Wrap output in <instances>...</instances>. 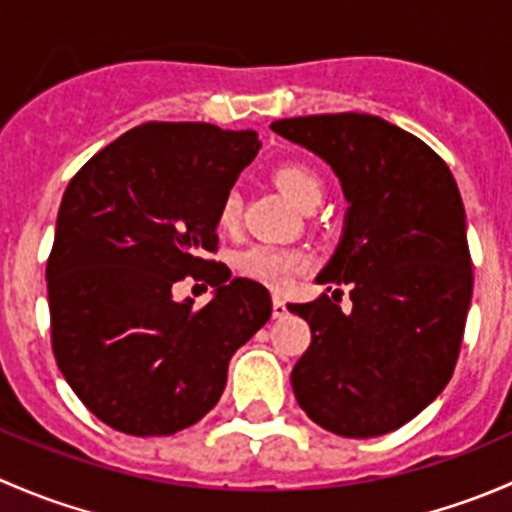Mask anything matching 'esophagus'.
Masks as SVG:
<instances>
[{
    "label": "esophagus",
    "mask_w": 512,
    "mask_h": 512,
    "mask_svg": "<svg viewBox=\"0 0 512 512\" xmlns=\"http://www.w3.org/2000/svg\"><path fill=\"white\" fill-rule=\"evenodd\" d=\"M272 317L275 319H285L287 317V304L282 297L272 299Z\"/></svg>",
    "instance_id": "esophagus-1"
}]
</instances>
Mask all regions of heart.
<instances>
[{"label":"heart","instance_id":"heart-1","mask_svg":"<svg viewBox=\"0 0 512 512\" xmlns=\"http://www.w3.org/2000/svg\"><path fill=\"white\" fill-rule=\"evenodd\" d=\"M272 178H275L277 188L287 195L292 203H297L302 208L307 200L322 198V180L314 173L309 165L297 163V160H285V163L275 165L272 170ZM240 220V198L237 193H227L220 203L218 210V223L225 230H232ZM307 265V257L297 250H289V247L270 245V242H260V245L247 247L245 252H240L237 257V267L245 272L250 280L260 282V285L282 289L292 282V277L297 272L304 270Z\"/></svg>","mask_w":512,"mask_h":512}]
</instances>
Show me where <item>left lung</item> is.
I'll return each instance as SVG.
<instances>
[{
  "label": "left lung",
  "instance_id": "8db88e82",
  "mask_svg": "<svg viewBox=\"0 0 512 512\" xmlns=\"http://www.w3.org/2000/svg\"><path fill=\"white\" fill-rule=\"evenodd\" d=\"M270 128L327 160L349 203L317 282L347 285L352 309L334 302L339 289L287 304L312 329L294 396L337 436H384L421 414L456 366L473 297L461 193L421 138L379 116L322 113Z\"/></svg>",
  "mask_w": 512,
  "mask_h": 512
}]
</instances>
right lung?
I'll list each match as a JSON object with an SVG mask.
<instances>
[{
	"instance_id": "1",
	"label": "right lung",
	"mask_w": 512,
	"mask_h": 512,
	"mask_svg": "<svg viewBox=\"0 0 512 512\" xmlns=\"http://www.w3.org/2000/svg\"><path fill=\"white\" fill-rule=\"evenodd\" d=\"M255 131L143 123L66 188L46 262L51 347L86 409L131 436L193 426L223 396L232 354L270 319V292L205 260L218 210L260 151ZM216 287L177 302L183 276Z\"/></svg>"
}]
</instances>
